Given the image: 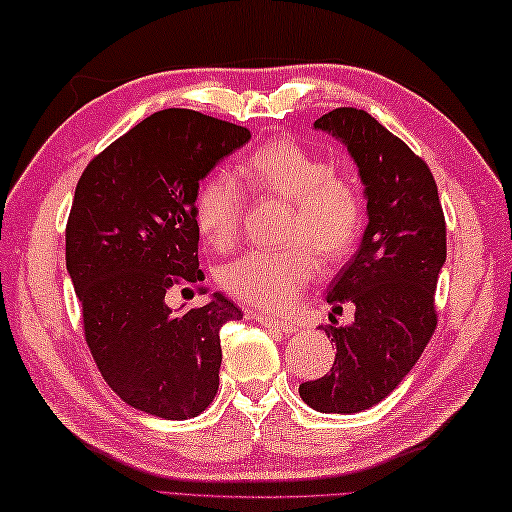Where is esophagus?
Returning a JSON list of instances; mask_svg holds the SVG:
<instances>
[{"mask_svg": "<svg viewBox=\"0 0 512 512\" xmlns=\"http://www.w3.org/2000/svg\"><path fill=\"white\" fill-rule=\"evenodd\" d=\"M258 319V324L265 326V328H272V330H281L285 335H292L297 333V326L290 324V321H283V319H276L270 315H254Z\"/></svg>", "mask_w": 512, "mask_h": 512, "instance_id": "1", "label": "esophagus"}]
</instances>
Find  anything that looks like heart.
<instances>
[{"instance_id":"b5f03b06","label":"heart","mask_w":512,"mask_h":512,"mask_svg":"<svg viewBox=\"0 0 512 512\" xmlns=\"http://www.w3.org/2000/svg\"><path fill=\"white\" fill-rule=\"evenodd\" d=\"M238 177L258 193L290 202L281 249H249L222 270L224 290L265 310L292 306L321 272L319 254L337 263L351 254L364 227V195L351 175L330 168L317 152L292 139L258 146L238 166ZM242 218V186L227 170L206 175L195 193V220L215 249L236 242Z\"/></svg>"}]
</instances>
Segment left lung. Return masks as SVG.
I'll list each match as a JSON object with an SVG mask.
<instances>
[{"label": "left lung", "mask_w": 512, "mask_h": 512, "mask_svg": "<svg viewBox=\"0 0 512 512\" xmlns=\"http://www.w3.org/2000/svg\"><path fill=\"white\" fill-rule=\"evenodd\" d=\"M315 128L342 139L360 168L369 227L326 297L333 312L351 303L355 321L324 328L337 346L335 364L303 382L299 396L324 414H357L405 380L434 335L445 215L432 170L369 112L337 107Z\"/></svg>", "instance_id": "1"}]
</instances>
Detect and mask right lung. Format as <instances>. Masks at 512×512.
I'll list each match as a JSON object with an SVG mask.
<instances>
[{
  "label": "right lung",
  "instance_id": "add662e5",
  "mask_svg": "<svg viewBox=\"0 0 512 512\" xmlns=\"http://www.w3.org/2000/svg\"><path fill=\"white\" fill-rule=\"evenodd\" d=\"M242 125L161 110L89 161L67 220V270L98 371L130 407L186 420L220 384V328L242 319L213 301L177 315L166 292L202 288L195 193L220 159L249 141Z\"/></svg>",
  "mask_w": 512,
  "mask_h": 512
}]
</instances>
